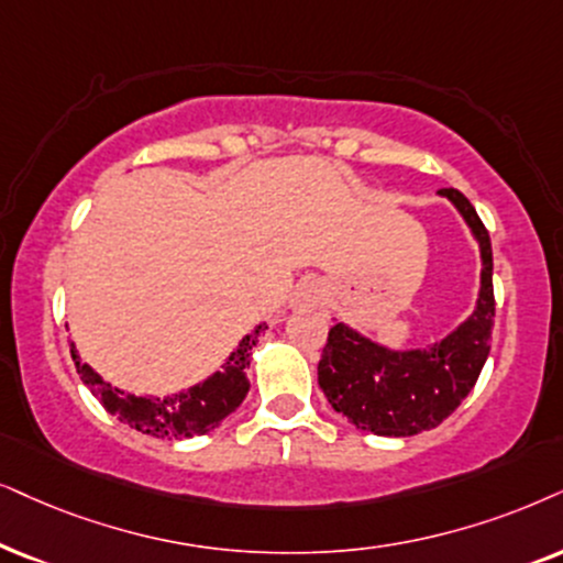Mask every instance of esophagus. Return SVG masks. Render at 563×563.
<instances>
[{
  "mask_svg": "<svg viewBox=\"0 0 563 563\" xmlns=\"http://www.w3.org/2000/svg\"><path fill=\"white\" fill-rule=\"evenodd\" d=\"M319 301H322V286L317 280H303L290 298V306L301 309V306H317Z\"/></svg>",
  "mask_w": 563,
  "mask_h": 563,
  "instance_id": "esophagus-1",
  "label": "esophagus"
}]
</instances>
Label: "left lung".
Returning a JSON list of instances; mask_svg holds the SVG:
<instances>
[{"mask_svg":"<svg viewBox=\"0 0 563 563\" xmlns=\"http://www.w3.org/2000/svg\"><path fill=\"white\" fill-rule=\"evenodd\" d=\"M471 229L481 252L473 314L423 347H389L345 322L327 334L317 382L334 412L376 437H416L437 429L478 382L494 327V254L478 212L457 189H439Z\"/></svg>","mask_w":563,"mask_h":563,"instance_id":"8db88e82","label":"left lung"}]
</instances>
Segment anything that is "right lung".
Segmentation results:
<instances>
[{"label": "right lung", "instance_id": "1", "mask_svg": "<svg viewBox=\"0 0 563 563\" xmlns=\"http://www.w3.org/2000/svg\"><path fill=\"white\" fill-rule=\"evenodd\" d=\"M267 324L262 322L239 340V345L229 353L223 366L202 382L191 384L189 389H179L170 395H132L122 387H113L90 364H82L80 353L73 340H69V353H73L75 368L85 382V387L101 400V405L119 421L130 423L132 429L151 433L158 439H187L199 437L218 429L223 418L244 402L249 393L246 368L252 361L254 345L260 343L262 332Z\"/></svg>", "mask_w": 563, "mask_h": 563}]
</instances>
